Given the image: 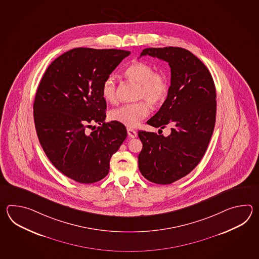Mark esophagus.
<instances>
[{"label": "esophagus", "mask_w": 259, "mask_h": 259, "mask_svg": "<svg viewBox=\"0 0 259 259\" xmlns=\"http://www.w3.org/2000/svg\"><path fill=\"white\" fill-rule=\"evenodd\" d=\"M127 135L130 138H135L137 137V132H135L134 130L132 128H127Z\"/></svg>", "instance_id": "esophagus-1"}]
</instances>
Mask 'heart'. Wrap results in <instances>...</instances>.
<instances>
[{"label":"heart","mask_w":259,"mask_h":259,"mask_svg":"<svg viewBox=\"0 0 259 259\" xmlns=\"http://www.w3.org/2000/svg\"><path fill=\"white\" fill-rule=\"evenodd\" d=\"M124 74L128 80L139 84L136 98L143 100L116 107L110 111L109 117L111 120L126 127H134L143 118L148 116V102L152 105H159L165 101L168 94V80L164 73L154 72L153 66L141 61L131 64L125 69ZM101 93L106 102H116L117 91L114 77L110 76L105 78L102 84Z\"/></svg>","instance_id":"obj_1"}]
</instances>
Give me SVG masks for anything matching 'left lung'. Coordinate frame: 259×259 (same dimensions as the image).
Listing matches in <instances>:
<instances>
[{
  "label": "left lung",
  "instance_id": "1",
  "mask_svg": "<svg viewBox=\"0 0 259 259\" xmlns=\"http://www.w3.org/2000/svg\"><path fill=\"white\" fill-rule=\"evenodd\" d=\"M143 55L157 57L170 66L166 99L147 124L161 128L169 125L171 133L165 137L138 132L143 143L139 169L149 182L165 185L188 175L204 156L215 127V84L204 63L188 50L146 48Z\"/></svg>",
  "mask_w": 259,
  "mask_h": 259
}]
</instances>
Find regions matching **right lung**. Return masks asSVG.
Returning a JSON list of instances; mask_svg holds the SVG:
<instances>
[{"label": "right lung", "instance_id": "obj_1", "mask_svg": "<svg viewBox=\"0 0 259 259\" xmlns=\"http://www.w3.org/2000/svg\"><path fill=\"white\" fill-rule=\"evenodd\" d=\"M131 52L75 48L51 63L33 104L39 143L51 163L79 183H94L109 172L112 155L127 138L117 122L105 123L102 84ZM97 122L92 133L87 131Z\"/></svg>", "mask_w": 259, "mask_h": 259}]
</instances>
